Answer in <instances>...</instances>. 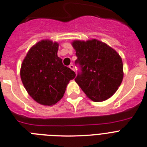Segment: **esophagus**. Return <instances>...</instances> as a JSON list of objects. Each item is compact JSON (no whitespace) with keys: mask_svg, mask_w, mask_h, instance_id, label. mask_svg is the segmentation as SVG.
I'll list each match as a JSON object with an SVG mask.
<instances>
[{"mask_svg":"<svg viewBox=\"0 0 147 147\" xmlns=\"http://www.w3.org/2000/svg\"><path fill=\"white\" fill-rule=\"evenodd\" d=\"M69 68H70L71 69H72V70L75 71V67H74V65H73V64H70V65L69 66Z\"/></svg>","mask_w":147,"mask_h":147,"instance_id":"obj_1","label":"esophagus"}]
</instances>
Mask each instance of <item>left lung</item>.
<instances>
[{
	"label": "left lung",
	"instance_id": "8db88e82",
	"mask_svg": "<svg viewBox=\"0 0 147 147\" xmlns=\"http://www.w3.org/2000/svg\"><path fill=\"white\" fill-rule=\"evenodd\" d=\"M81 72L75 79L92 101L108 99L120 87L123 78V64L119 53L96 39L72 42Z\"/></svg>",
	"mask_w": 147,
	"mask_h": 147
}]
</instances>
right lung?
Instances as JSON below:
<instances>
[{
    "label": "right lung",
    "instance_id": "add662e5",
    "mask_svg": "<svg viewBox=\"0 0 147 147\" xmlns=\"http://www.w3.org/2000/svg\"><path fill=\"white\" fill-rule=\"evenodd\" d=\"M59 43L42 40L30 48L22 63L20 76L29 95L42 105L52 106L63 97L75 73L57 56Z\"/></svg>",
    "mask_w": 147,
    "mask_h": 147
}]
</instances>
